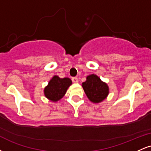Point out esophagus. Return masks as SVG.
I'll use <instances>...</instances> for the list:
<instances>
[{"mask_svg": "<svg viewBox=\"0 0 151 151\" xmlns=\"http://www.w3.org/2000/svg\"><path fill=\"white\" fill-rule=\"evenodd\" d=\"M72 82H74V83H78V81H79L77 77L72 78Z\"/></svg>", "mask_w": 151, "mask_h": 151, "instance_id": "obj_1", "label": "esophagus"}]
</instances>
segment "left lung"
Masks as SVG:
<instances>
[{"mask_svg":"<svg viewBox=\"0 0 151 151\" xmlns=\"http://www.w3.org/2000/svg\"><path fill=\"white\" fill-rule=\"evenodd\" d=\"M82 87L89 99L93 103H99L107 97L109 86L96 74L87 76L86 80L82 83Z\"/></svg>","mask_w":151,"mask_h":151,"instance_id":"8db88e82","label":"left lung"}]
</instances>
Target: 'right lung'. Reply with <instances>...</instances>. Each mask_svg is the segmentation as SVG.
I'll return each mask as SVG.
<instances>
[{
    "label": "right lung",
    "instance_id": "right-lung-1",
    "mask_svg": "<svg viewBox=\"0 0 151 151\" xmlns=\"http://www.w3.org/2000/svg\"><path fill=\"white\" fill-rule=\"evenodd\" d=\"M72 84L70 78H60L58 76H54L45 88V96L52 101H58L63 97L67 89Z\"/></svg>",
    "mask_w": 151,
    "mask_h": 151
}]
</instances>
